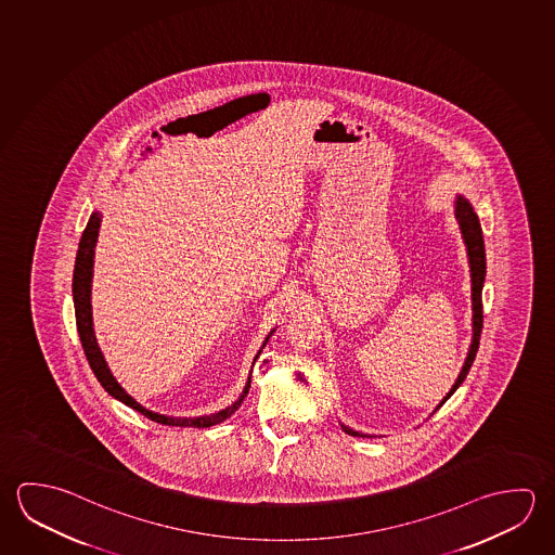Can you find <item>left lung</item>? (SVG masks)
<instances>
[{
  "label": "left lung",
  "instance_id": "obj_1",
  "mask_svg": "<svg viewBox=\"0 0 555 555\" xmlns=\"http://www.w3.org/2000/svg\"><path fill=\"white\" fill-rule=\"evenodd\" d=\"M456 220L464 235L466 242L467 257H469V271H472V306H474V339H472V347L467 352L466 364L457 376L456 384L450 389L447 398L442 399V403H447V399L460 388V384L466 379L467 372L472 369L474 360H476V352L479 349V335H481V327H483V304H481V288H483V281H486V245H483V235H481V225L477 220L474 208L469 206L466 198L457 196L456 201ZM440 403V405H442ZM438 405V408H440ZM343 430L352 437H362L357 430L345 427Z\"/></svg>",
  "mask_w": 555,
  "mask_h": 555
}]
</instances>
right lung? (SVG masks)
Returning <instances> with one entry per match:
<instances>
[{
	"label": "right lung",
	"instance_id": "right-lung-1",
	"mask_svg": "<svg viewBox=\"0 0 555 555\" xmlns=\"http://www.w3.org/2000/svg\"><path fill=\"white\" fill-rule=\"evenodd\" d=\"M99 225H101V215L93 212L91 218H89L86 230H83V234H81V240H79L78 257H76V267H74V284L72 286H74V306H76L79 340H81V347L86 350L89 366L93 370V374L98 376L101 386L113 398L122 401L128 408L137 409L138 413H142L144 417L156 421L159 425H169V427H212V425H218V423H222L225 418L232 417V413L242 405L247 391L251 388V376L247 378L242 398L237 399L234 405L222 409V411H218L215 415H208V417L176 418L157 415L154 411L142 408L137 399L130 398L127 391L120 388V384L111 374L107 362H105L101 350H99L95 331H93V320H91V276H93V255H95V244H98ZM271 335H273V331H271ZM269 337H267V340H269ZM259 354H261V350H259ZM257 357H255V360H257Z\"/></svg>",
	"mask_w": 555,
	"mask_h": 555
}]
</instances>
